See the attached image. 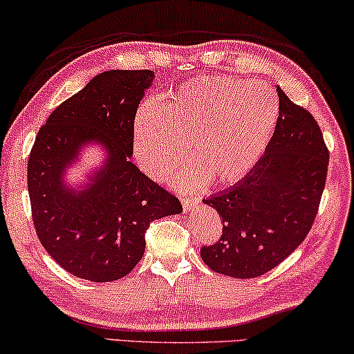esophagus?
Returning <instances> with one entry per match:
<instances>
[{"instance_id": "obj_1", "label": "esophagus", "mask_w": 354, "mask_h": 354, "mask_svg": "<svg viewBox=\"0 0 354 354\" xmlns=\"http://www.w3.org/2000/svg\"><path fill=\"white\" fill-rule=\"evenodd\" d=\"M200 203L198 196H188V195H182V206L185 211L194 209L196 205Z\"/></svg>"}]
</instances>
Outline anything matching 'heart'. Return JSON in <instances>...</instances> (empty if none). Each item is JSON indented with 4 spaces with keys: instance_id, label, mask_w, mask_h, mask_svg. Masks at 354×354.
Instances as JSON below:
<instances>
[{
    "instance_id": "obj_1",
    "label": "heart",
    "mask_w": 354,
    "mask_h": 354,
    "mask_svg": "<svg viewBox=\"0 0 354 354\" xmlns=\"http://www.w3.org/2000/svg\"><path fill=\"white\" fill-rule=\"evenodd\" d=\"M279 118V100L252 80L218 76L194 80L158 105L138 110L133 151L138 166L164 178L185 166L190 146L198 169L182 177L194 190L208 180L232 183L245 177L267 151Z\"/></svg>"
}]
</instances>
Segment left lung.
<instances>
[{
    "mask_svg": "<svg viewBox=\"0 0 354 354\" xmlns=\"http://www.w3.org/2000/svg\"><path fill=\"white\" fill-rule=\"evenodd\" d=\"M279 118L267 151L236 185L203 200L223 219L221 239L201 247L213 272L257 278L291 255L314 224L325 180L328 149L306 109L277 87Z\"/></svg>",
    "mask_w": 354,
    "mask_h": 354,
    "instance_id": "8db88e82",
    "label": "left lung"
}]
</instances>
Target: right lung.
Instances as JSON below:
<instances>
[{
	"label": "right lung",
	"mask_w": 354,
	"mask_h": 354,
	"mask_svg": "<svg viewBox=\"0 0 354 354\" xmlns=\"http://www.w3.org/2000/svg\"><path fill=\"white\" fill-rule=\"evenodd\" d=\"M153 77L149 70L100 73L50 113L32 146L27 188L37 237L59 267L87 281L130 273L149 224L182 211L176 195L131 162L136 110ZM91 140L108 158L90 185L75 191L62 174Z\"/></svg>",
	"instance_id": "add662e5"
}]
</instances>
